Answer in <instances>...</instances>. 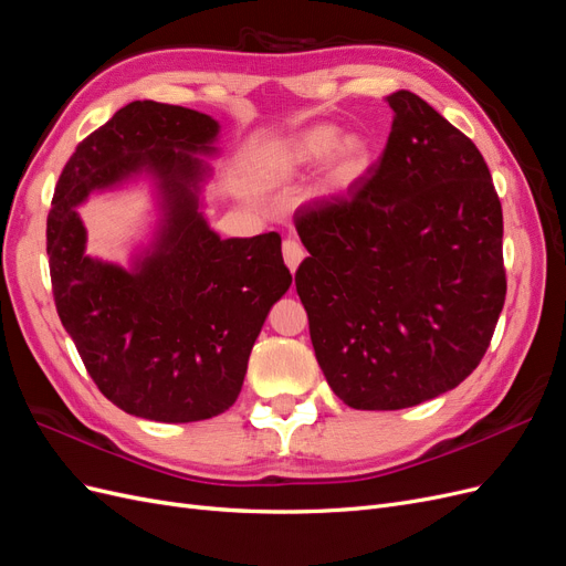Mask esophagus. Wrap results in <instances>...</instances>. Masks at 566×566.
<instances>
[{
    "label": "esophagus",
    "mask_w": 566,
    "mask_h": 566,
    "mask_svg": "<svg viewBox=\"0 0 566 566\" xmlns=\"http://www.w3.org/2000/svg\"><path fill=\"white\" fill-rule=\"evenodd\" d=\"M283 260H285V266L293 271V273L297 271L300 262L304 260V250L295 241V238H287V241H283Z\"/></svg>",
    "instance_id": "34e87169"
}]
</instances>
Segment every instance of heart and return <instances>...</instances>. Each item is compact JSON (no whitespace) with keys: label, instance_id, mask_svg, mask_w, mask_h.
I'll list each match as a JSON object with an SVG mask.
<instances>
[{"label":"heart","instance_id":"1","mask_svg":"<svg viewBox=\"0 0 566 566\" xmlns=\"http://www.w3.org/2000/svg\"><path fill=\"white\" fill-rule=\"evenodd\" d=\"M325 160V184L345 191L361 179L373 163V144L361 132L339 134L333 125L306 127L269 150V169L276 177H293Z\"/></svg>","mask_w":566,"mask_h":566}]
</instances>
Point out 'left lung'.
<instances>
[{"instance_id":"obj_1","label":"left lung","mask_w":566,"mask_h":566,"mask_svg":"<svg viewBox=\"0 0 566 566\" xmlns=\"http://www.w3.org/2000/svg\"><path fill=\"white\" fill-rule=\"evenodd\" d=\"M380 165L345 198L295 212V273L316 361L358 410H399L458 387L505 304L503 210L482 153L427 101L387 96Z\"/></svg>"}]
</instances>
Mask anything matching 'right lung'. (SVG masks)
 Returning <instances> with one entry per match:
<instances>
[{
    "label": "right lung",
    "instance_id": "right-lung-1",
    "mask_svg": "<svg viewBox=\"0 0 566 566\" xmlns=\"http://www.w3.org/2000/svg\"><path fill=\"white\" fill-rule=\"evenodd\" d=\"M210 115L132 101L65 163L46 219L56 312L101 394L125 413L196 422L229 410L266 314L293 276L276 231L219 238L202 214ZM142 176L157 188L154 241L127 270L86 254L76 208Z\"/></svg>",
    "mask_w": 566,
    "mask_h": 566
}]
</instances>
